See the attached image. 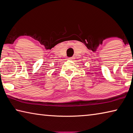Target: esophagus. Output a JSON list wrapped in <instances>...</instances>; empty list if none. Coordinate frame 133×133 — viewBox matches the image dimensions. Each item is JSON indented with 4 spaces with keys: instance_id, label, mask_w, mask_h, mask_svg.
Instances as JSON below:
<instances>
[{
    "instance_id": "obj_1",
    "label": "esophagus",
    "mask_w": 133,
    "mask_h": 133,
    "mask_svg": "<svg viewBox=\"0 0 133 133\" xmlns=\"http://www.w3.org/2000/svg\"><path fill=\"white\" fill-rule=\"evenodd\" d=\"M74 57H69V58H68V59L69 60H72V59H74Z\"/></svg>"
}]
</instances>
